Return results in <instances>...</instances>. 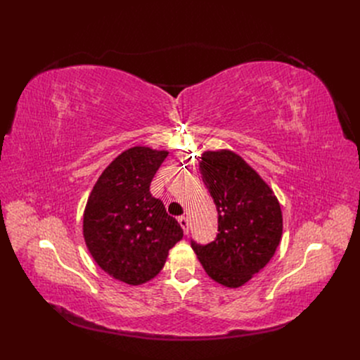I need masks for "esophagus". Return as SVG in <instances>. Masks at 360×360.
Returning a JSON list of instances; mask_svg holds the SVG:
<instances>
[{"label":"esophagus","instance_id":"1","mask_svg":"<svg viewBox=\"0 0 360 360\" xmlns=\"http://www.w3.org/2000/svg\"><path fill=\"white\" fill-rule=\"evenodd\" d=\"M178 221L181 224V228L184 229V233L188 235V231H190V221H188V219L185 216H181L178 217Z\"/></svg>","mask_w":360,"mask_h":360}]
</instances>
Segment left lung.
<instances>
[{
  "mask_svg": "<svg viewBox=\"0 0 360 360\" xmlns=\"http://www.w3.org/2000/svg\"><path fill=\"white\" fill-rule=\"evenodd\" d=\"M200 174L217 209L219 233L207 245L191 240L202 269L226 288H239L267 266L283 233L277 197L231 150L204 151Z\"/></svg>",
  "mask_w": 360,
  "mask_h": 360,
  "instance_id": "8db88e82",
  "label": "left lung"
}]
</instances>
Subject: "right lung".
I'll use <instances>...</instances> for the list:
<instances>
[{"instance_id":"add662e5","label":"right lung","mask_w":360,"mask_h":360,"mask_svg":"<svg viewBox=\"0 0 360 360\" xmlns=\"http://www.w3.org/2000/svg\"><path fill=\"white\" fill-rule=\"evenodd\" d=\"M166 150L132 147L94 184L83 216L84 240L98 266L113 278L139 286L163 269L169 250L184 236L150 184Z\"/></svg>"}]
</instances>
